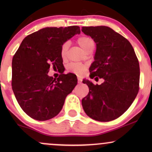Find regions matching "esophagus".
<instances>
[{
    "instance_id": "34e87169",
    "label": "esophagus",
    "mask_w": 152,
    "mask_h": 152,
    "mask_svg": "<svg viewBox=\"0 0 152 152\" xmlns=\"http://www.w3.org/2000/svg\"><path fill=\"white\" fill-rule=\"evenodd\" d=\"M81 82H82V79H81V78H80V77H78V83H81Z\"/></svg>"
}]
</instances>
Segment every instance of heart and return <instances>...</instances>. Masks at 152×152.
Here are the masks:
<instances>
[{"label":"heart","instance_id":"b5f03b06","mask_svg":"<svg viewBox=\"0 0 152 152\" xmlns=\"http://www.w3.org/2000/svg\"><path fill=\"white\" fill-rule=\"evenodd\" d=\"M77 42L80 46L83 48L85 51H86L91 46H94V41L91 38L88 36H81L78 38ZM69 42H65L63 43L61 47L60 55L62 60L65 61L67 58L68 56V48H69ZM67 70L69 72L75 74H82L86 70V66L83 64H71L68 66Z\"/></svg>","mask_w":152,"mask_h":152}]
</instances>
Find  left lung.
<instances>
[{
    "label": "left lung",
    "mask_w": 152,
    "mask_h": 152,
    "mask_svg": "<svg viewBox=\"0 0 152 152\" xmlns=\"http://www.w3.org/2000/svg\"><path fill=\"white\" fill-rule=\"evenodd\" d=\"M81 31L96 44L91 78L104 80L101 85L83 80L89 92L82 99V106L94 120L112 121L129 108L139 92V61L129 41L111 28L88 26Z\"/></svg>",
    "instance_id": "obj_1"
}]
</instances>
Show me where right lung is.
Returning <instances> with one entry per match:
<instances>
[{
  "mask_svg": "<svg viewBox=\"0 0 152 152\" xmlns=\"http://www.w3.org/2000/svg\"><path fill=\"white\" fill-rule=\"evenodd\" d=\"M81 33L77 26L47 27L27 36L12 60V88L23 111L30 117L46 121L58 114L66 97L77 84L73 74L48 75L50 66L63 68V43Z\"/></svg>",
  "mask_w": 152,
  "mask_h": 152,
  "instance_id": "1",
  "label": "right lung"
}]
</instances>
